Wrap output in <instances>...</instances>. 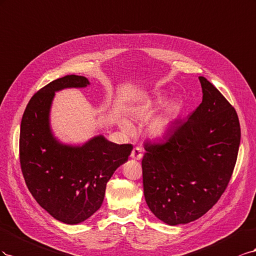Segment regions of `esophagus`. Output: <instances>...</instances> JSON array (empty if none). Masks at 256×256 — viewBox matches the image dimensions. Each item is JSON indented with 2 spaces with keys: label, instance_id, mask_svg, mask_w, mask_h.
Masks as SVG:
<instances>
[{
  "label": "esophagus",
  "instance_id": "1",
  "mask_svg": "<svg viewBox=\"0 0 256 256\" xmlns=\"http://www.w3.org/2000/svg\"><path fill=\"white\" fill-rule=\"evenodd\" d=\"M130 156H132V158H135V160H142V149L140 147H135L132 151V153H130Z\"/></svg>",
  "mask_w": 256,
  "mask_h": 256
}]
</instances>
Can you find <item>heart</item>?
<instances>
[{"instance_id":"b5f03b06","label":"heart","mask_w":256,"mask_h":256,"mask_svg":"<svg viewBox=\"0 0 256 256\" xmlns=\"http://www.w3.org/2000/svg\"><path fill=\"white\" fill-rule=\"evenodd\" d=\"M162 98H158L156 103H160ZM178 110V105L174 102H170V103L166 104V106L164 107V109L162 110L158 116H156L154 119L151 121V123L149 124V133L151 136L153 137H163L170 128L172 121L174 119V114H176ZM144 114V112L140 114V116H142ZM120 126L121 128L126 130L128 133L133 132V126L128 120L126 119H121L120 121Z\"/></svg>"}]
</instances>
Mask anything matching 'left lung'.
<instances>
[{
  "instance_id": "8db88e82",
  "label": "left lung",
  "mask_w": 256,
  "mask_h": 256,
  "mask_svg": "<svg viewBox=\"0 0 256 256\" xmlns=\"http://www.w3.org/2000/svg\"><path fill=\"white\" fill-rule=\"evenodd\" d=\"M202 100L160 142H146L142 160L144 200L158 220L174 226L197 220L228 186L240 144L234 107L198 77Z\"/></svg>"
}]
</instances>
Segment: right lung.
Masks as SVG:
<instances>
[{
  "label": "right lung",
  "mask_w": 256,
  "mask_h": 256,
  "mask_svg": "<svg viewBox=\"0 0 256 256\" xmlns=\"http://www.w3.org/2000/svg\"><path fill=\"white\" fill-rule=\"evenodd\" d=\"M89 84L77 75L54 80L32 96L20 126V164L28 191L51 216L70 225L100 208L107 182L133 150L132 144H114L103 135L82 146L63 144L54 135L50 109L56 92Z\"/></svg>",
  "instance_id": "obj_1"
}]
</instances>
